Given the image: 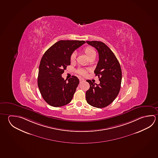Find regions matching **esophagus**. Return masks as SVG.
Here are the masks:
<instances>
[{"label": "esophagus", "mask_w": 158, "mask_h": 158, "mask_svg": "<svg viewBox=\"0 0 158 158\" xmlns=\"http://www.w3.org/2000/svg\"><path fill=\"white\" fill-rule=\"evenodd\" d=\"M85 80L84 79H79V81H80V83H81V82H84Z\"/></svg>", "instance_id": "1"}]
</instances>
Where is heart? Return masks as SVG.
<instances>
[{
    "label": "heart",
    "mask_w": 158,
    "mask_h": 158,
    "mask_svg": "<svg viewBox=\"0 0 158 158\" xmlns=\"http://www.w3.org/2000/svg\"><path fill=\"white\" fill-rule=\"evenodd\" d=\"M84 53L85 54L86 56H88L89 59L91 57L93 56H96V52L94 50V49L91 47H88L85 48L84 50ZM77 57V54L75 52L72 53V54L70 55V61H74L75 60ZM77 72L78 74H79L80 75H85L86 74V71L85 70L82 69H79L77 70Z\"/></svg>",
    "instance_id": "b5f03b06"
}]
</instances>
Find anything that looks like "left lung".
<instances>
[{
	"instance_id": "1",
	"label": "left lung",
	"mask_w": 158,
	"mask_h": 158,
	"mask_svg": "<svg viewBox=\"0 0 158 158\" xmlns=\"http://www.w3.org/2000/svg\"><path fill=\"white\" fill-rule=\"evenodd\" d=\"M99 53V61L94 73L99 77V84L87 80L90 88L86 91V100L89 105L98 108H105L113 102L119 94L122 73L120 65L106 45L102 42L86 41Z\"/></svg>"
}]
</instances>
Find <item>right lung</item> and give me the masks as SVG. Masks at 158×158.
<instances>
[{
  "mask_svg": "<svg viewBox=\"0 0 158 158\" xmlns=\"http://www.w3.org/2000/svg\"><path fill=\"white\" fill-rule=\"evenodd\" d=\"M85 43L84 40H60L48 49L39 67L38 85L43 98L48 104L60 107L72 100L79 83L75 76L68 81L61 74L70 65V55Z\"/></svg>",
  "mask_w": 158,
  "mask_h": 158,
  "instance_id": "add662e5",
  "label": "right lung"
}]
</instances>
